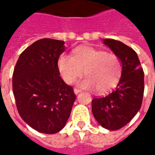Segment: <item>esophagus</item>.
<instances>
[{
  "instance_id": "obj_1",
  "label": "esophagus",
  "mask_w": 155,
  "mask_h": 155,
  "mask_svg": "<svg viewBox=\"0 0 155 155\" xmlns=\"http://www.w3.org/2000/svg\"><path fill=\"white\" fill-rule=\"evenodd\" d=\"M80 92H81V91H80L79 89H76V88H74V94H78L79 93H80Z\"/></svg>"
}]
</instances>
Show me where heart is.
I'll return each mask as SVG.
<instances>
[{
  "mask_svg": "<svg viewBox=\"0 0 155 155\" xmlns=\"http://www.w3.org/2000/svg\"><path fill=\"white\" fill-rule=\"evenodd\" d=\"M58 68L67 84H73L84 75L86 79L79 84L85 90L96 89L105 93L119 83L122 68L116 54L107 53L91 46H81L73 51V56L62 54L58 60Z\"/></svg>",
  "mask_w": 155,
  "mask_h": 155,
  "instance_id": "obj_1",
  "label": "heart"
}]
</instances>
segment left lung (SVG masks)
<instances>
[{"label": "left lung", "instance_id": "obj_1", "mask_svg": "<svg viewBox=\"0 0 155 155\" xmlns=\"http://www.w3.org/2000/svg\"><path fill=\"white\" fill-rule=\"evenodd\" d=\"M103 43L119 57L122 74L115 90L105 96L92 100V113L103 128L117 130L126 125L140 110L144 74L132 48L113 39H104Z\"/></svg>", "mask_w": 155, "mask_h": 155}]
</instances>
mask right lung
I'll return each mask as SVG.
<instances>
[{
    "instance_id": "1",
    "label": "right lung",
    "mask_w": 155,
    "mask_h": 155,
    "mask_svg": "<svg viewBox=\"0 0 155 155\" xmlns=\"http://www.w3.org/2000/svg\"><path fill=\"white\" fill-rule=\"evenodd\" d=\"M64 44L54 39L36 41L21 54L13 72L19 114L40 133L61 131L76 99L73 88L60 76L58 60L65 50Z\"/></svg>"
}]
</instances>
